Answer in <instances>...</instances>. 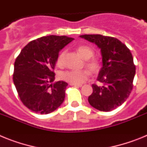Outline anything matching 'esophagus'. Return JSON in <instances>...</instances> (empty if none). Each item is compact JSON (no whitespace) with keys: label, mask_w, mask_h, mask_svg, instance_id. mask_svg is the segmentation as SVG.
I'll return each instance as SVG.
<instances>
[{"label":"esophagus","mask_w":147,"mask_h":147,"mask_svg":"<svg viewBox=\"0 0 147 147\" xmlns=\"http://www.w3.org/2000/svg\"><path fill=\"white\" fill-rule=\"evenodd\" d=\"M70 85H73V86H75V87H79V88H80V87L82 86V85H81V84H73V83H70Z\"/></svg>","instance_id":"1"}]
</instances>
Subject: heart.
Listing matches in <instances>:
<instances>
[{
  "label": "heart",
  "mask_w": 147,
  "mask_h": 147,
  "mask_svg": "<svg viewBox=\"0 0 147 147\" xmlns=\"http://www.w3.org/2000/svg\"><path fill=\"white\" fill-rule=\"evenodd\" d=\"M77 52L84 59L86 60L85 66L93 74L98 71L100 67L99 62L96 58H92L94 55V51L90 47L85 45H80L77 48ZM65 52L64 51L58 54L56 63L58 67H62L64 65V58ZM60 78L62 80L73 84H82L89 76V74L85 70L82 71H65L60 74Z\"/></svg>",
  "instance_id": "1"
}]
</instances>
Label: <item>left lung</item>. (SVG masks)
<instances>
[{"instance_id": "8db88e82", "label": "left lung", "mask_w": 147, "mask_h": 147, "mask_svg": "<svg viewBox=\"0 0 147 147\" xmlns=\"http://www.w3.org/2000/svg\"><path fill=\"white\" fill-rule=\"evenodd\" d=\"M80 37L95 43L101 49L102 67L97 80L102 86L92 85L88 97L92 107L110 112L121 106L132 90L136 66L130 51L120 40L101 34H85Z\"/></svg>"}]
</instances>
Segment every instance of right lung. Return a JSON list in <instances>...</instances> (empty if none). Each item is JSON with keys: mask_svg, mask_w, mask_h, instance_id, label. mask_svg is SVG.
<instances>
[{"mask_svg": "<svg viewBox=\"0 0 147 147\" xmlns=\"http://www.w3.org/2000/svg\"><path fill=\"white\" fill-rule=\"evenodd\" d=\"M74 38L49 35L28 42L18 56L13 82L21 102L33 112L48 114L62 104L67 83L55 79L54 69L59 51Z\"/></svg>", "mask_w": 147, "mask_h": 147, "instance_id": "right-lung-1", "label": "right lung"}]
</instances>
